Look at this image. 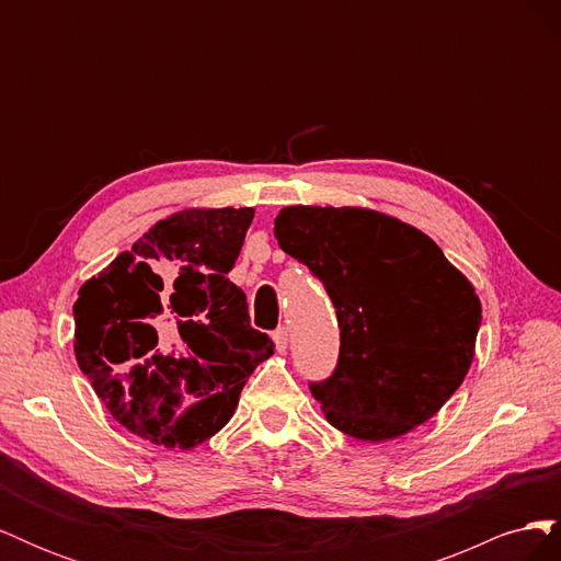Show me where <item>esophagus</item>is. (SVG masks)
<instances>
[{"label": "esophagus", "mask_w": 561, "mask_h": 561, "mask_svg": "<svg viewBox=\"0 0 561 561\" xmlns=\"http://www.w3.org/2000/svg\"><path fill=\"white\" fill-rule=\"evenodd\" d=\"M274 342H276V351L283 353L287 348V330L285 328L274 330Z\"/></svg>", "instance_id": "obj_1"}]
</instances>
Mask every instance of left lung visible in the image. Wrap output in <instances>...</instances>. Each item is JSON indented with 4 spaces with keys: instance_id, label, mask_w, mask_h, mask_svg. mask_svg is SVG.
<instances>
[{
    "instance_id": "obj_1",
    "label": "left lung",
    "mask_w": 561,
    "mask_h": 561,
    "mask_svg": "<svg viewBox=\"0 0 561 561\" xmlns=\"http://www.w3.org/2000/svg\"><path fill=\"white\" fill-rule=\"evenodd\" d=\"M278 245L325 287L339 358L309 388L342 433L383 443L435 416L468 375L482 307L426 233L365 208L290 206Z\"/></svg>"
}]
</instances>
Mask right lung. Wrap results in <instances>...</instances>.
Listing matches in <instances>:
<instances>
[{"mask_svg": "<svg viewBox=\"0 0 561 561\" xmlns=\"http://www.w3.org/2000/svg\"><path fill=\"white\" fill-rule=\"evenodd\" d=\"M252 208L182 210L81 285L75 353L107 412L149 443L192 449L231 419L274 353L229 280Z\"/></svg>", "mask_w": 561, "mask_h": 561, "instance_id": "add662e5", "label": "right lung"}]
</instances>
